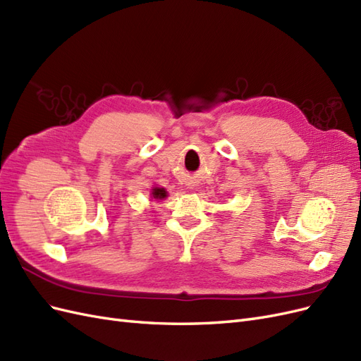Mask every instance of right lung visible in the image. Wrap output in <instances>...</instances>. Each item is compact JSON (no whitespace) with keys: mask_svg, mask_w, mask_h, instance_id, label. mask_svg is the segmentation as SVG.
<instances>
[{"mask_svg":"<svg viewBox=\"0 0 361 361\" xmlns=\"http://www.w3.org/2000/svg\"><path fill=\"white\" fill-rule=\"evenodd\" d=\"M152 197L154 199H159V200H162V199H166L167 197V191H166V188H159V187H155L154 190H152Z\"/></svg>","mask_w":361,"mask_h":361,"instance_id":"1","label":"right lung"}]
</instances>
